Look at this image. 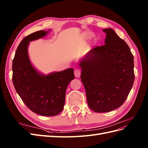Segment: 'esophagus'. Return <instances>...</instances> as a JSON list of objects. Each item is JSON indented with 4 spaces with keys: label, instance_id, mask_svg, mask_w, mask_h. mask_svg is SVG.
Masks as SVG:
<instances>
[{
    "label": "esophagus",
    "instance_id": "obj_1",
    "mask_svg": "<svg viewBox=\"0 0 148 148\" xmlns=\"http://www.w3.org/2000/svg\"><path fill=\"white\" fill-rule=\"evenodd\" d=\"M75 76L76 77H79L80 76V75H81V71L80 70H78V69H76L75 70Z\"/></svg>",
    "mask_w": 148,
    "mask_h": 148
}]
</instances>
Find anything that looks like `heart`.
<instances>
[{"mask_svg":"<svg viewBox=\"0 0 148 148\" xmlns=\"http://www.w3.org/2000/svg\"><path fill=\"white\" fill-rule=\"evenodd\" d=\"M86 36H89V37H90V36H92V34H90V33H87L86 34Z\"/></svg>","mask_w":148,"mask_h":148,"instance_id":"b5f03b06","label":"heart"}]
</instances>
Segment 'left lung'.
I'll list each match as a JSON object with an SVG mask.
<instances>
[{"label": "left lung", "instance_id": "8db88e82", "mask_svg": "<svg viewBox=\"0 0 148 148\" xmlns=\"http://www.w3.org/2000/svg\"><path fill=\"white\" fill-rule=\"evenodd\" d=\"M103 31L105 45L92 49L79 64L88 107L99 113L121 107L134 81V57L129 46L112 29Z\"/></svg>", "mask_w": 148, "mask_h": 148}]
</instances>
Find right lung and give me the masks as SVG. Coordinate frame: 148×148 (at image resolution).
<instances>
[{
  "mask_svg": "<svg viewBox=\"0 0 148 148\" xmlns=\"http://www.w3.org/2000/svg\"><path fill=\"white\" fill-rule=\"evenodd\" d=\"M48 32H33L20 42L12 61V82L31 111L43 116H55L63 109L67 86L75 76L73 68L45 75L32 66L27 53L29 41L43 38Z\"/></svg>",
  "mask_w": 148,
  "mask_h": 148,
  "instance_id": "right-lung-1",
  "label": "right lung"
}]
</instances>
